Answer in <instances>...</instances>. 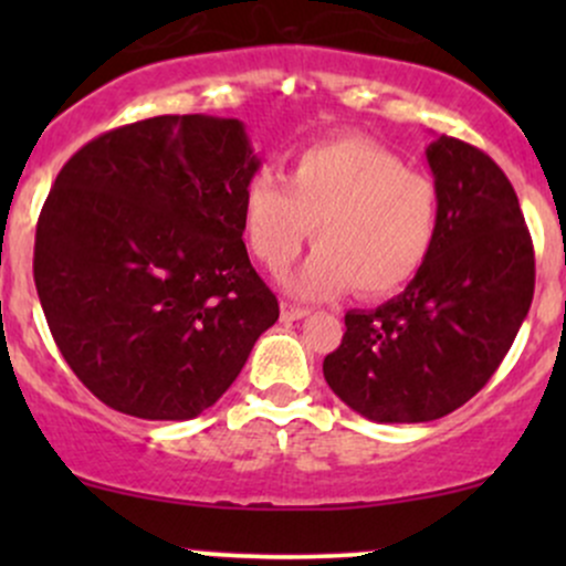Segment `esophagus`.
<instances>
[{
    "instance_id": "obj_1",
    "label": "esophagus",
    "mask_w": 566,
    "mask_h": 566,
    "mask_svg": "<svg viewBox=\"0 0 566 566\" xmlns=\"http://www.w3.org/2000/svg\"><path fill=\"white\" fill-rule=\"evenodd\" d=\"M311 311L305 305H295V303H282V319L284 322H297L303 316H308Z\"/></svg>"
}]
</instances>
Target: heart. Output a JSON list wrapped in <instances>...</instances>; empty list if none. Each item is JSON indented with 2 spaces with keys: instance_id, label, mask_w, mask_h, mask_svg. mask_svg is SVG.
<instances>
[{
  "instance_id": "b5f03b06",
  "label": "heart",
  "mask_w": 566,
  "mask_h": 566,
  "mask_svg": "<svg viewBox=\"0 0 566 566\" xmlns=\"http://www.w3.org/2000/svg\"><path fill=\"white\" fill-rule=\"evenodd\" d=\"M439 220L437 184L365 138L305 146L284 161V184L258 170L242 191L247 244L269 271L287 269L314 231L319 247L287 282L311 301L407 287L437 247Z\"/></svg>"
}]
</instances>
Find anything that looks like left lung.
Wrapping results in <instances>:
<instances>
[{"label": "left lung", "mask_w": 566, "mask_h": 566, "mask_svg": "<svg viewBox=\"0 0 566 566\" xmlns=\"http://www.w3.org/2000/svg\"><path fill=\"white\" fill-rule=\"evenodd\" d=\"M426 159L441 197L437 247L401 295L348 311L322 367L337 399L375 423H428L463 407L509 354L535 292V252L505 172L447 135Z\"/></svg>", "instance_id": "left-lung-1"}]
</instances>
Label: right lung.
Returning <instances> with one entry per match:
<instances>
[{
  "label": "right lung",
  "instance_id": "add662e5",
  "mask_svg": "<svg viewBox=\"0 0 566 566\" xmlns=\"http://www.w3.org/2000/svg\"><path fill=\"white\" fill-rule=\"evenodd\" d=\"M258 170L242 122L186 114L112 129L57 172L34 282L63 359L103 405L197 418L279 319L242 242Z\"/></svg>",
  "mask_w": 566,
  "mask_h": 566
}]
</instances>
